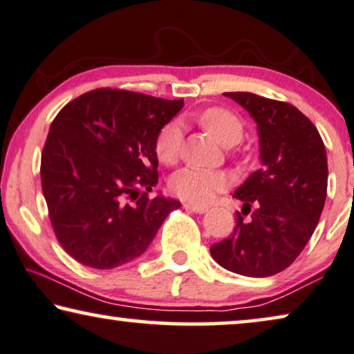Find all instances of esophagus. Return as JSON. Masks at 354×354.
I'll return each instance as SVG.
<instances>
[{"label": "esophagus", "mask_w": 354, "mask_h": 354, "mask_svg": "<svg viewBox=\"0 0 354 354\" xmlns=\"http://www.w3.org/2000/svg\"><path fill=\"white\" fill-rule=\"evenodd\" d=\"M183 208L187 209V211H194V213H207L208 211V207H205V205H197V203H183Z\"/></svg>", "instance_id": "obj_1"}]
</instances>
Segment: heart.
Returning <instances> with one entry per match:
<instances>
[{
  "label": "heart",
  "instance_id": "1",
  "mask_svg": "<svg viewBox=\"0 0 354 354\" xmlns=\"http://www.w3.org/2000/svg\"><path fill=\"white\" fill-rule=\"evenodd\" d=\"M195 120L223 146H234L243 138V122L225 108H208L195 115ZM183 143V130L178 122L167 124L156 140V154L162 163H175ZM227 186V176L216 170L186 167L170 179L171 192L192 203H208Z\"/></svg>",
  "mask_w": 354,
  "mask_h": 354
}]
</instances>
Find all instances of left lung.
<instances>
[{
  "mask_svg": "<svg viewBox=\"0 0 354 354\" xmlns=\"http://www.w3.org/2000/svg\"><path fill=\"white\" fill-rule=\"evenodd\" d=\"M224 95L257 124L261 168L234 194L248 213L256 207L251 221L236 213L234 234L209 251L239 275L272 277L291 266L318 225L328 194L326 147L312 120L292 104L250 92Z\"/></svg>",
  "mask_w": 354,
  "mask_h": 354,
  "instance_id": "8db88e82",
  "label": "left lung"
}]
</instances>
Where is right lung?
I'll list each match as a JSON object with an SVG mask.
<instances>
[{
    "instance_id": "1",
    "label": "right lung",
    "mask_w": 354,
    "mask_h": 354,
    "mask_svg": "<svg viewBox=\"0 0 354 354\" xmlns=\"http://www.w3.org/2000/svg\"><path fill=\"white\" fill-rule=\"evenodd\" d=\"M183 106L184 100L97 88L57 114L41 156V186L57 240L73 259L98 270L124 266L181 207L147 192L159 181L157 136Z\"/></svg>"
}]
</instances>
